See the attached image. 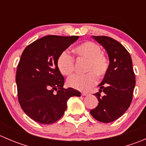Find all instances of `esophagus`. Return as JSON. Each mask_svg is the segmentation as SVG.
Returning a JSON list of instances; mask_svg holds the SVG:
<instances>
[{
    "mask_svg": "<svg viewBox=\"0 0 146 146\" xmlns=\"http://www.w3.org/2000/svg\"><path fill=\"white\" fill-rule=\"evenodd\" d=\"M89 94L88 93V92H82L81 93V95L82 96H87V95H88Z\"/></svg>",
    "mask_w": 146,
    "mask_h": 146,
    "instance_id": "obj_1",
    "label": "esophagus"
}]
</instances>
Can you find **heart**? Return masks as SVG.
Listing matches in <instances>:
<instances>
[{"mask_svg":"<svg viewBox=\"0 0 146 146\" xmlns=\"http://www.w3.org/2000/svg\"><path fill=\"white\" fill-rule=\"evenodd\" d=\"M73 52L78 59L87 60L84 75H74L67 80L69 87L78 90H88L98 82L97 74L103 77L107 73L109 61L102 53L99 45L88 41L77 46ZM57 66L59 71L64 76H70L75 69L73 58L66 51H63L57 58Z\"/></svg>","mask_w":146,"mask_h":146,"instance_id":"b5f03b06","label":"heart"}]
</instances>
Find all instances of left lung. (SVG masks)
Returning <instances> with one entry per match:
<instances>
[{
  "instance_id": "left-lung-1",
  "label": "left lung",
  "mask_w": 146,
  "mask_h": 146,
  "mask_svg": "<svg viewBox=\"0 0 146 146\" xmlns=\"http://www.w3.org/2000/svg\"><path fill=\"white\" fill-rule=\"evenodd\" d=\"M107 51L110 60L107 73L94 94L98 105L90 110L95 119L110 123L121 117L130 106L136 80L130 54L121 44L106 36H92ZM102 91L105 95L101 96Z\"/></svg>"
}]
</instances>
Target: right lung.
<instances>
[{"label":"right lung","mask_w":146,"mask_h":146,"mask_svg":"<svg viewBox=\"0 0 146 146\" xmlns=\"http://www.w3.org/2000/svg\"><path fill=\"white\" fill-rule=\"evenodd\" d=\"M78 38L48 35L28 45L22 54L15 78L18 100L24 112L37 123L58 121L68 100L81 95L72 88L64 89V78L57 66L58 56Z\"/></svg>","instance_id":"1"}]
</instances>
